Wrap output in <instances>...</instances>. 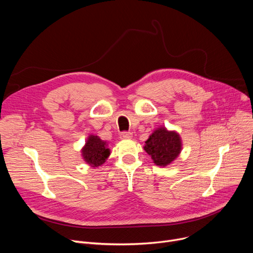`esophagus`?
Returning <instances> with one entry per match:
<instances>
[{"label": "esophagus", "mask_w": 253, "mask_h": 253, "mask_svg": "<svg viewBox=\"0 0 253 253\" xmlns=\"http://www.w3.org/2000/svg\"><path fill=\"white\" fill-rule=\"evenodd\" d=\"M132 134L131 132H127V131H124V132H122L121 134H120V138L121 139H130V138H132Z\"/></svg>", "instance_id": "obj_1"}]
</instances>
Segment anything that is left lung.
Instances as JSON below:
<instances>
[{
  "label": "left lung",
  "instance_id": "obj_1",
  "mask_svg": "<svg viewBox=\"0 0 253 253\" xmlns=\"http://www.w3.org/2000/svg\"><path fill=\"white\" fill-rule=\"evenodd\" d=\"M181 145V138L177 132L160 127L150 135L143 149L151 156L156 165L165 167L178 157Z\"/></svg>",
  "mask_w": 253,
  "mask_h": 253
}]
</instances>
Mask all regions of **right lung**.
Returning <instances> with one entry per match:
<instances>
[{
	"label": "right lung",
	"mask_w": 253,
	"mask_h": 253,
	"mask_svg": "<svg viewBox=\"0 0 253 253\" xmlns=\"http://www.w3.org/2000/svg\"><path fill=\"white\" fill-rule=\"evenodd\" d=\"M110 155L111 152L106 148L105 141L96 135H89L82 149V156L87 164L91 167H98L105 162Z\"/></svg>",
	"instance_id": "add662e5"
}]
</instances>
